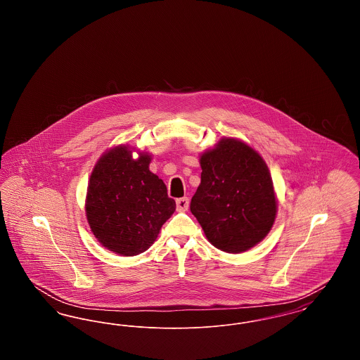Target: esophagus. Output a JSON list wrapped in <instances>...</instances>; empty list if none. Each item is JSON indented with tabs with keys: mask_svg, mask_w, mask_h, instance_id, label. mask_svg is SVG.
Listing matches in <instances>:
<instances>
[{
	"mask_svg": "<svg viewBox=\"0 0 360 360\" xmlns=\"http://www.w3.org/2000/svg\"><path fill=\"white\" fill-rule=\"evenodd\" d=\"M188 209V197H182L176 200V210L178 212H186Z\"/></svg>",
	"mask_w": 360,
	"mask_h": 360,
	"instance_id": "1",
	"label": "esophagus"
}]
</instances>
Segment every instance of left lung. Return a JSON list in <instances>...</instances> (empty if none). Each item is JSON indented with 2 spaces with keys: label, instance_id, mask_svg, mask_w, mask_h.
I'll use <instances>...</instances> for the list:
<instances>
[{
  "label": "left lung",
  "instance_id": "obj_1",
  "mask_svg": "<svg viewBox=\"0 0 360 360\" xmlns=\"http://www.w3.org/2000/svg\"><path fill=\"white\" fill-rule=\"evenodd\" d=\"M201 184L190 210L219 250L244 252L270 232L276 214L267 165L254 148L224 137L200 158Z\"/></svg>",
  "mask_w": 360,
  "mask_h": 360
}]
</instances>
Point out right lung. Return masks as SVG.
Listing matches in <instances>:
<instances>
[{
  "instance_id": "add662e5",
  "label": "right lung",
  "mask_w": 360,
  "mask_h": 360,
  "mask_svg": "<svg viewBox=\"0 0 360 360\" xmlns=\"http://www.w3.org/2000/svg\"><path fill=\"white\" fill-rule=\"evenodd\" d=\"M150 162L151 155L134 159L128 146H117L98 159L90 175L87 223L105 248L122 257L147 251L175 212V201L150 172Z\"/></svg>"
}]
</instances>
